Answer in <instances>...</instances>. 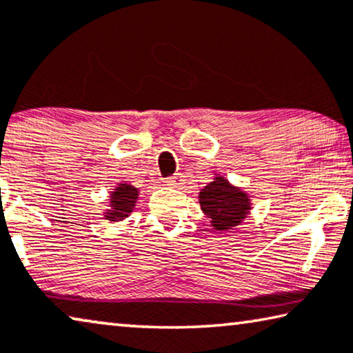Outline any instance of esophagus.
I'll return each instance as SVG.
<instances>
[{"label":"esophagus","instance_id":"obj_1","mask_svg":"<svg viewBox=\"0 0 353 353\" xmlns=\"http://www.w3.org/2000/svg\"><path fill=\"white\" fill-rule=\"evenodd\" d=\"M165 183L168 186H173V188H178V186H183V183H185V176L181 175V173H176V175H173L170 178H167Z\"/></svg>","mask_w":353,"mask_h":353}]
</instances>
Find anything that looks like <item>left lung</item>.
Segmentation results:
<instances>
[{"label":"left lung","mask_w":353,"mask_h":353,"mask_svg":"<svg viewBox=\"0 0 353 353\" xmlns=\"http://www.w3.org/2000/svg\"><path fill=\"white\" fill-rule=\"evenodd\" d=\"M199 203L216 231H231L239 226L252 210V201L248 194L231 185L229 180L218 173H214L213 181L201 189Z\"/></svg>","instance_id":"left-lung-1"}]
</instances>
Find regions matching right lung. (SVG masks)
<instances>
[{
    "label": "right lung",
    "mask_w": 353,
    "mask_h": 353,
    "mask_svg": "<svg viewBox=\"0 0 353 353\" xmlns=\"http://www.w3.org/2000/svg\"><path fill=\"white\" fill-rule=\"evenodd\" d=\"M139 188L132 186L130 183L121 181L110 194V208L105 212V219L110 223H119L134 212L139 201Z\"/></svg>",
    "instance_id": "1"
}]
</instances>
